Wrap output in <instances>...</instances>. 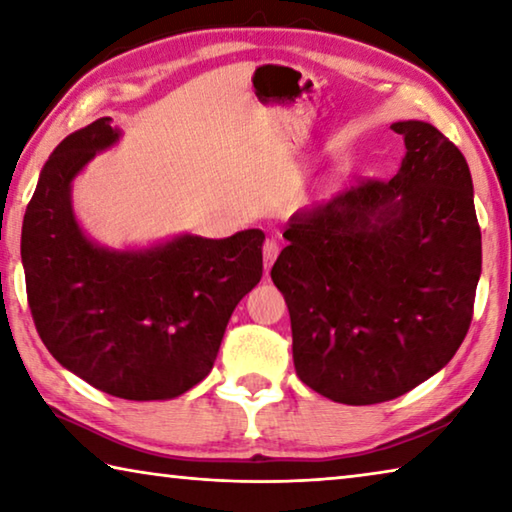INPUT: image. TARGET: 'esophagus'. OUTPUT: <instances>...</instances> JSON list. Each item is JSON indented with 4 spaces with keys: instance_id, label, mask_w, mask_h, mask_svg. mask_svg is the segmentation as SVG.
<instances>
[{
    "instance_id": "obj_1",
    "label": "esophagus",
    "mask_w": 512,
    "mask_h": 512,
    "mask_svg": "<svg viewBox=\"0 0 512 512\" xmlns=\"http://www.w3.org/2000/svg\"><path fill=\"white\" fill-rule=\"evenodd\" d=\"M277 253H280V241H277L275 237L266 239L264 241V268H266V271L273 266Z\"/></svg>"
}]
</instances>
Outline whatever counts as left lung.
<instances>
[{
  "label": "left lung",
  "instance_id": "left-lung-1",
  "mask_svg": "<svg viewBox=\"0 0 512 512\" xmlns=\"http://www.w3.org/2000/svg\"><path fill=\"white\" fill-rule=\"evenodd\" d=\"M402 167L289 219L271 268L298 377L329 400H395L445 368L472 323L481 228L463 153L427 121H397Z\"/></svg>",
  "mask_w": 512,
  "mask_h": 512
}]
</instances>
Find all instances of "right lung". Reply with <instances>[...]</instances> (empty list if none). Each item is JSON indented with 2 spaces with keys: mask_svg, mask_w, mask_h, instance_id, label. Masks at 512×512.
Returning a JSON list of instances; mask_svg holds the SVG:
<instances>
[{
  "mask_svg": "<svg viewBox=\"0 0 512 512\" xmlns=\"http://www.w3.org/2000/svg\"><path fill=\"white\" fill-rule=\"evenodd\" d=\"M110 117L49 155L22 223L33 323L60 366L121 400H171L203 381L232 311L262 280V230L101 248L72 210V180L119 140Z\"/></svg>",
  "mask_w": 512,
  "mask_h": 512,
  "instance_id": "right-lung-1",
  "label": "right lung"
}]
</instances>
